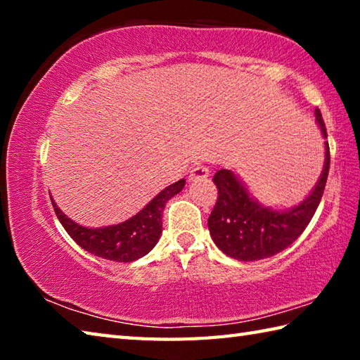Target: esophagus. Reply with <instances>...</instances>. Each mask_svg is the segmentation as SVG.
<instances>
[{"mask_svg":"<svg viewBox=\"0 0 360 360\" xmlns=\"http://www.w3.org/2000/svg\"><path fill=\"white\" fill-rule=\"evenodd\" d=\"M208 176H210V169L208 168H206L205 165H197V167L192 169L191 174H188V181L195 182V181L208 178Z\"/></svg>","mask_w":360,"mask_h":360,"instance_id":"1","label":"esophagus"}]
</instances>
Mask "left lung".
Here are the masks:
<instances>
[{"label":"left lung","mask_w":360,"mask_h":360,"mask_svg":"<svg viewBox=\"0 0 360 360\" xmlns=\"http://www.w3.org/2000/svg\"><path fill=\"white\" fill-rule=\"evenodd\" d=\"M314 114L322 136L327 138L319 109ZM328 167L330 150L326 141V162L319 181L303 202L284 211L260 205L233 172L219 169L212 178L219 192L217 202L208 219L212 241L225 255L241 262L266 259L284 251L303 233L318 210Z\"/></svg>","instance_id":"1"}]
</instances>
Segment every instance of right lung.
I'll return each instance as SVG.
<instances>
[{"mask_svg": "<svg viewBox=\"0 0 360 360\" xmlns=\"http://www.w3.org/2000/svg\"><path fill=\"white\" fill-rule=\"evenodd\" d=\"M186 181L181 179L155 195L144 208L125 222L108 227L89 229L71 221L52 200L58 221L68 235L85 251L114 262H133L143 257L157 245L162 235V214L169 198L178 195Z\"/></svg>", "mask_w": 360, "mask_h": 360, "instance_id": "right-lung-1", "label": "right lung"}]
</instances>
